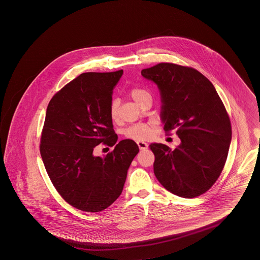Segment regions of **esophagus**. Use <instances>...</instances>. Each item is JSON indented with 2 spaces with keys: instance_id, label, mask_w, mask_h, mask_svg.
I'll list each match as a JSON object with an SVG mask.
<instances>
[{
  "instance_id": "34e87169",
  "label": "esophagus",
  "mask_w": 260,
  "mask_h": 260,
  "mask_svg": "<svg viewBox=\"0 0 260 260\" xmlns=\"http://www.w3.org/2000/svg\"><path fill=\"white\" fill-rule=\"evenodd\" d=\"M136 143H137L138 148L140 149V150H146V149L148 148V144L143 142V141H137Z\"/></svg>"
}]
</instances>
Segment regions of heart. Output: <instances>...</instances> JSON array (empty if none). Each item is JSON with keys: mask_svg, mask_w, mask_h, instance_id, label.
<instances>
[{"mask_svg": "<svg viewBox=\"0 0 260 260\" xmlns=\"http://www.w3.org/2000/svg\"><path fill=\"white\" fill-rule=\"evenodd\" d=\"M128 94L132 99L136 101L137 104H140L142 100L150 96L147 90L141 88V87H132L128 91ZM110 116L113 121H118L120 118V103L117 99L112 101L110 105ZM154 133V126L152 124H134L128 126L124 131V136L129 139H134L137 141L146 140Z\"/></svg>", "mask_w": 260, "mask_h": 260, "instance_id": "obj_1", "label": "heart"}]
</instances>
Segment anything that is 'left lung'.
Masks as SVG:
<instances>
[{"instance_id":"1","label":"left lung","mask_w":260,"mask_h":260,"mask_svg":"<svg viewBox=\"0 0 260 260\" xmlns=\"http://www.w3.org/2000/svg\"><path fill=\"white\" fill-rule=\"evenodd\" d=\"M141 75L160 89L165 132L176 129L181 140L174 150L149 145L154 173L174 195L198 197L215 183L227 159L232 128L222 100L210 80L192 67L161 62Z\"/></svg>"}]
</instances>
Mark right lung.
Masks as SVG:
<instances>
[{
    "instance_id": "1",
    "label": "right lung",
    "mask_w": 260,
    "mask_h": 260,
    "mask_svg": "<svg viewBox=\"0 0 260 260\" xmlns=\"http://www.w3.org/2000/svg\"><path fill=\"white\" fill-rule=\"evenodd\" d=\"M123 73H83L57 91L47 108L41 156L56 191L78 210L98 212L111 206L139 151L132 139L116 143L113 129L112 93ZM101 143L115 146L104 158L93 155Z\"/></svg>"
}]
</instances>
